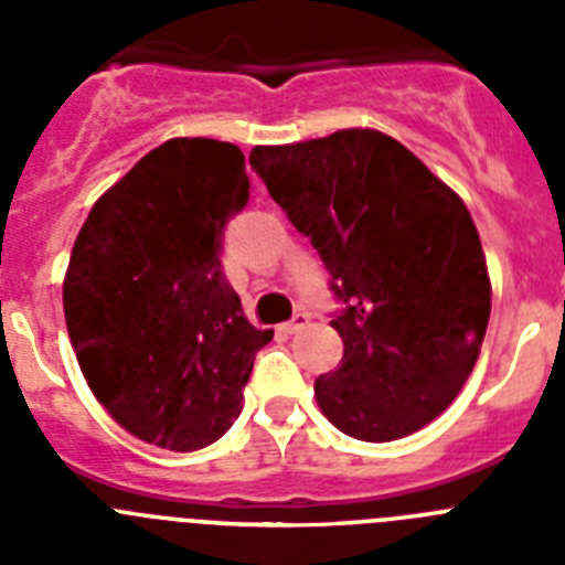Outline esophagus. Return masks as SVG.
I'll use <instances>...</instances> for the list:
<instances>
[{
    "instance_id": "34e87169",
    "label": "esophagus",
    "mask_w": 565,
    "mask_h": 565,
    "mask_svg": "<svg viewBox=\"0 0 565 565\" xmlns=\"http://www.w3.org/2000/svg\"><path fill=\"white\" fill-rule=\"evenodd\" d=\"M308 322H311V317H308L306 311H299V313H294L291 322H286V326H279V331H282V333H299V331H302V328L308 326Z\"/></svg>"
}]
</instances>
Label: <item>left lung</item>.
Here are the masks:
<instances>
[{"instance_id": "left-lung-1", "label": "left lung", "mask_w": 565, "mask_h": 565, "mask_svg": "<svg viewBox=\"0 0 565 565\" xmlns=\"http://www.w3.org/2000/svg\"><path fill=\"white\" fill-rule=\"evenodd\" d=\"M248 163L342 299L331 326L344 353L313 382L319 411L359 441L422 430L461 393L492 308L469 209L379 129L254 147Z\"/></svg>"}]
</instances>
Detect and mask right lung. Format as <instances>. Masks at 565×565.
I'll return each mask as SVG.
<instances>
[{
    "mask_svg": "<svg viewBox=\"0 0 565 565\" xmlns=\"http://www.w3.org/2000/svg\"><path fill=\"white\" fill-rule=\"evenodd\" d=\"M248 189L234 143L172 138L98 198L70 254L64 319L89 391L163 450H203L232 427L274 337L248 322L221 263Z\"/></svg>",
    "mask_w": 565,
    "mask_h": 565,
    "instance_id": "obj_1",
    "label": "right lung"
}]
</instances>
